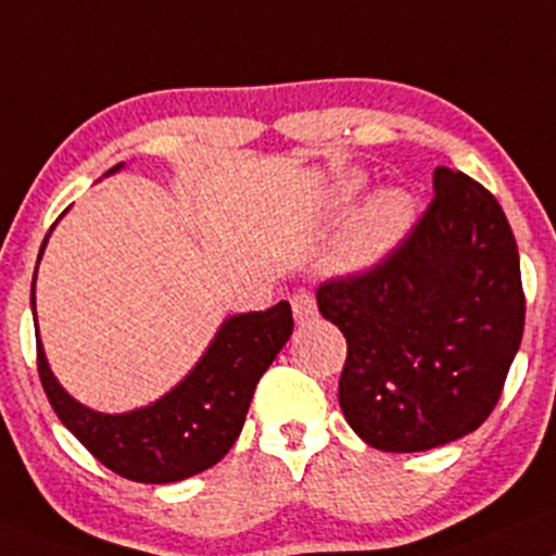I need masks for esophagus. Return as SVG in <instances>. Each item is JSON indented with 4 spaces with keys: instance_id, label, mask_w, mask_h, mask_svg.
Segmentation results:
<instances>
[{
    "instance_id": "1",
    "label": "esophagus",
    "mask_w": 556,
    "mask_h": 556,
    "mask_svg": "<svg viewBox=\"0 0 556 556\" xmlns=\"http://www.w3.org/2000/svg\"><path fill=\"white\" fill-rule=\"evenodd\" d=\"M291 309H293V319H296V325H309V321L317 317V301H314L312 293L299 291L296 296L291 299Z\"/></svg>"
}]
</instances>
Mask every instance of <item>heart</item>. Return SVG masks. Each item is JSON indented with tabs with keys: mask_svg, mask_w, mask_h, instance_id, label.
Instances as JSON below:
<instances>
[{
	"mask_svg": "<svg viewBox=\"0 0 556 556\" xmlns=\"http://www.w3.org/2000/svg\"><path fill=\"white\" fill-rule=\"evenodd\" d=\"M363 177L345 175L338 180L334 198L353 201L361 193ZM413 198L400 188H381L368 195L348 218L332 247V265L345 276L368 273L396 250L413 224Z\"/></svg>",
	"mask_w": 556,
	"mask_h": 556,
	"instance_id": "b5f03b06",
	"label": "heart"
}]
</instances>
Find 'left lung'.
<instances>
[{
  "instance_id": "obj_1",
  "label": "left lung",
  "mask_w": 556,
  "mask_h": 556,
  "mask_svg": "<svg viewBox=\"0 0 556 556\" xmlns=\"http://www.w3.org/2000/svg\"><path fill=\"white\" fill-rule=\"evenodd\" d=\"M433 193L383 263L317 291L321 317L348 340L342 415L392 454L477 430L523 338L518 247L495 195L448 167H435Z\"/></svg>"
}]
</instances>
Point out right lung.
<instances>
[{"label":"right lung","instance_id":"add662e5","mask_svg":"<svg viewBox=\"0 0 556 556\" xmlns=\"http://www.w3.org/2000/svg\"><path fill=\"white\" fill-rule=\"evenodd\" d=\"M123 167L126 162L115 164L105 177ZM51 231L40 244L38 263ZM30 306L38 340V374L53 413L100 464L143 484L180 482L222 462L242 433L260 376L293 332L289 301L265 312L231 314L218 325L195 366L167 394L143 407L111 415L74 400L48 366L38 332L36 278Z\"/></svg>","mask_w":556,"mask_h":556}]
</instances>
